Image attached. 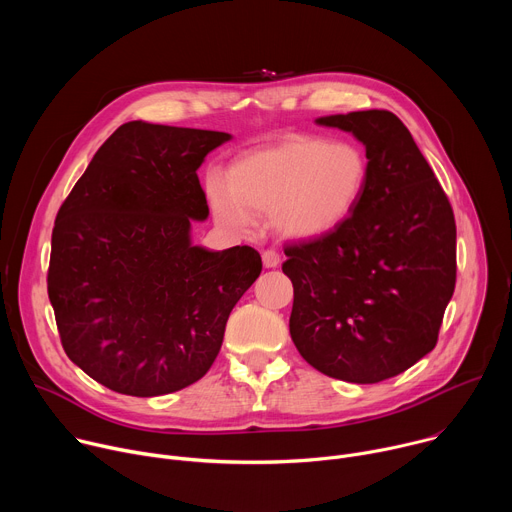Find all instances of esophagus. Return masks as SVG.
<instances>
[{"mask_svg":"<svg viewBox=\"0 0 512 512\" xmlns=\"http://www.w3.org/2000/svg\"><path fill=\"white\" fill-rule=\"evenodd\" d=\"M261 257H263L265 267H277L281 263V255L275 249H265Z\"/></svg>","mask_w":512,"mask_h":512,"instance_id":"esophagus-1","label":"esophagus"}]
</instances>
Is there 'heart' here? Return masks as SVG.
Wrapping results in <instances>:
<instances>
[{
	"label": "heart",
	"mask_w": 512,
	"mask_h": 512,
	"mask_svg": "<svg viewBox=\"0 0 512 512\" xmlns=\"http://www.w3.org/2000/svg\"><path fill=\"white\" fill-rule=\"evenodd\" d=\"M369 178V164L358 145L300 137L237 160L227 186L208 182L216 221L247 231L253 212L273 214V225L287 237L312 239L340 227L358 204Z\"/></svg>",
	"instance_id": "1"
}]
</instances>
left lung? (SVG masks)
<instances>
[{"mask_svg": "<svg viewBox=\"0 0 512 512\" xmlns=\"http://www.w3.org/2000/svg\"><path fill=\"white\" fill-rule=\"evenodd\" d=\"M367 148L369 178L334 231L287 243L289 334L320 373L358 385L431 352L456 287L452 204L403 121L385 109L316 119Z\"/></svg>", "mask_w": 512, "mask_h": 512, "instance_id": "obj_1", "label": "left lung"}]
</instances>
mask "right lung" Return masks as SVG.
Segmentation results:
<instances>
[{
	"label": "right lung",
	"instance_id": "obj_1",
	"mask_svg": "<svg viewBox=\"0 0 512 512\" xmlns=\"http://www.w3.org/2000/svg\"><path fill=\"white\" fill-rule=\"evenodd\" d=\"M229 139L129 121L56 214L46 281L60 342L115 393L158 397L202 379L231 310L261 273L249 245L190 243L192 218L208 216L196 170Z\"/></svg>",
	"mask_w": 512,
	"mask_h": 512
}]
</instances>
